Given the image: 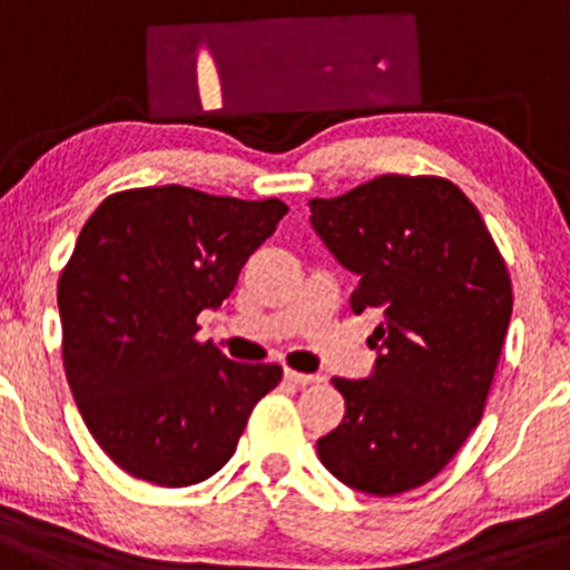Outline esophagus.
<instances>
[{"label":"esophagus","mask_w":570,"mask_h":570,"mask_svg":"<svg viewBox=\"0 0 570 570\" xmlns=\"http://www.w3.org/2000/svg\"><path fill=\"white\" fill-rule=\"evenodd\" d=\"M285 380L291 382V385H312V382H320V376L317 374H304V371L285 368Z\"/></svg>","instance_id":"34e87169"}]
</instances>
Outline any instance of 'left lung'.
Returning <instances> with one entry per match:
<instances>
[{"label": "left lung", "instance_id": "8db88e82", "mask_svg": "<svg viewBox=\"0 0 570 570\" xmlns=\"http://www.w3.org/2000/svg\"><path fill=\"white\" fill-rule=\"evenodd\" d=\"M309 220L357 274L355 315L374 306L368 380L334 376L344 420L317 441L347 488L399 495L431 482L482 420L511 317V279L482 215L444 177L382 175Z\"/></svg>", "mask_w": 570, "mask_h": 570}]
</instances>
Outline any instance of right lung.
Returning a JSON list of instances; mask_svg holds the SVG:
<instances>
[{
	"mask_svg": "<svg viewBox=\"0 0 570 570\" xmlns=\"http://www.w3.org/2000/svg\"><path fill=\"white\" fill-rule=\"evenodd\" d=\"M287 207L183 185L107 196L59 277L61 355L96 444L126 474L188 488L220 471L277 363L228 361L196 317L232 296Z\"/></svg>",
	"mask_w": 570,
	"mask_h": 570,
	"instance_id": "right-lung-1",
	"label": "right lung"
}]
</instances>
